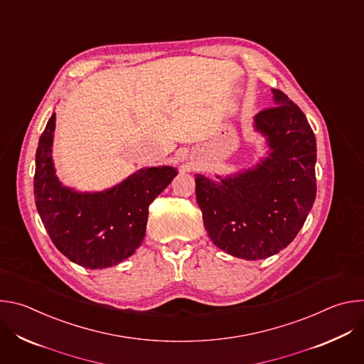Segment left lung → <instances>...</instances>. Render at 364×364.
Here are the masks:
<instances>
[{"instance_id": "8db88e82", "label": "left lung", "mask_w": 364, "mask_h": 364, "mask_svg": "<svg viewBox=\"0 0 364 364\" xmlns=\"http://www.w3.org/2000/svg\"><path fill=\"white\" fill-rule=\"evenodd\" d=\"M274 105L253 119L268 157L252 168L212 180L196 174V198L212 242L232 256L256 261L287 247L314 204L317 144L304 112L272 89Z\"/></svg>"}]
</instances>
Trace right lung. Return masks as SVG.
I'll list each match as a JSON object with an SVG mask.
<instances>
[{
    "label": "right lung",
    "instance_id": "obj_1",
    "mask_svg": "<svg viewBox=\"0 0 364 364\" xmlns=\"http://www.w3.org/2000/svg\"><path fill=\"white\" fill-rule=\"evenodd\" d=\"M56 114L50 117L36 152L34 200L55 246L72 262L103 269L134 255L145 236L148 207L177 176L170 166L141 168L103 191L65 187L51 159Z\"/></svg>",
    "mask_w": 364,
    "mask_h": 364
}]
</instances>
